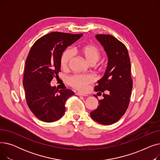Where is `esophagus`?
<instances>
[{"label": "esophagus", "instance_id": "esophagus-1", "mask_svg": "<svg viewBox=\"0 0 160 160\" xmlns=\"http://www.w3.org/2000/svg\"><path fill=\"white\" fill-rule=\"evenodd\" d=\"M77 95H78V96H87V95H86L85 93H80V92H77Z\"/></svg>", "mask_w": 160, "mask_h": 160}]
</instances>
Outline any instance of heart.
<instances>
[{
    "label": "heart",
    "mask_w": 160,
    "mask_h": 160,
    "mask_svg": "<svg viewBox=\"0 0 160 160\" xmlns=\"http://www.w3.org/2000/svg\"><path fill=\"white\" fill-rule=\"evenodd\" d=\"M76 52L84 58L90 65L95 64L99 60L101 55L98 48L91 44L83 45L78 47L76 48ZM71 58L72 52L69 50H65L62 53L60 60V65L62 69H67L68 68ZM93 81L94 78L92 76L83 74L72 76L68 80L69 85L79 91L86 90L88 85L90 84Z\"/></svg>",
    "instance_id": "1"
}]
</instances>
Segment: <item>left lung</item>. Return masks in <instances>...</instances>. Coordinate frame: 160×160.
<instances>
[{"instance_id":"left-lung-1","label":"left lung","mask_w":160,"mask_h":160,"mask_svg":"<svg viewBox=\"0 0 160 160\" xmlns=\"http://www.w3.org/2000/svg\"><path fill=\"white\" fill-rule=\"evenodd\" d=\"M96 38L104 47L108 63L95 90L104 93V98L98 100L99 106L90 115L95 121L109 125L118 121L128 107L133 86L130 60L127 48L113 36L97 34Z\"/></svg>"}]
</instances>
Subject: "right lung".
Returning a JSON list of instances; mask_svg holds the SVG:
<instances>
[{
  "label": "right lung",
  "instance_id": "add662e5",
  "mask_svg": "<svg viewBox=\"0 0 160 160\" xmlns=\"http://www.w3.org/2000/svg\"><path fill=\"white\" fill-rule=\"evenodd\" d=\"M82 35L53 32L38 39L30 48L22 83L30 110L42 121L51 122L61 118L66 100L74 94L68 89L58 91L50 82L61 71L60 60L65 49Z\"/></svg>",
  "mask_w": 160,
  "mask_h": 160
}]
</instances>
